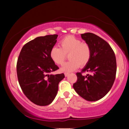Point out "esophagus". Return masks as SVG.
<instances>
[{"instance_id":"esophagus-1","label":"esophagus","mask_w":129,"mask_h":129,"mask_svg":"<svg viewBox=\"0 0 129 129\" xmlns=\"http://www.w3.org/2000/svg\"><path fill=\"white\" fill-rule=\"evenodd\" d=\"M69 73H64V75H65V76H67L69 75Z\"/></svg>"}]
</instances>
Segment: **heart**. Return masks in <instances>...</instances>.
I'll return each instance as SVG.
<instances>
[{
    "label": "heart",
    "mask_w": 129,
    "mask_h": 129,
    "mask_svg": "<svg viewBox=\"0 0 129 129\" xmlns=\"http://www.w3.org/2000/svg\"><path fill=\"white\" fill-rule=\"evenodd\" d=\"M60 47L54 46L50 50V56L57 65H62L69 55L70 60L63 63L61 70L70 72L86 66L92 55V50L88 43L73 36H67L60 41Z\"/></svg>",
    "instance_id": "1"
}]
</instances>
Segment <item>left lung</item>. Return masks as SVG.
I'll use <instances>...</instances> for the list:
<instances>
[{
  "instance_id": "1",
  "label": "left lung",
  "mask_w": 129,
  "mask_h": 129,
  "mask_svg": "<svg viewBox=\"0 0 129 129\" xmlns=\"http://www.w3.org/2000/svg\"><path fill=\"white\" fill-rule=\"evenodd\" d=\"M82 38L91 46L92 55L89 63L77 73L73 88L85 100L94 102L103 98L109 91L115 79L117 61L115 53L108 43L95 34H82ZM90 72L85 77L83 72Z\"/></svg>"
}]
</instances>
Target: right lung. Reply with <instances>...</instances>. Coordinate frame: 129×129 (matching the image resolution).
Returning a JSON list of instances; mask_svg holds the SVG:
<instances>
[{"label": "right lung", "instance_id": "obj_1", "mask_svg": "<svg viewBox=\"0 0 129 129\" xmlns=\"http://www.w3.org/2000/svg\"><path fill=\"white\" fill-rule=\"evenodd\" d=\"M58 35L39 37L24 45L17 62L18 80L23 93L38 106H47L55 98L63 73L49 74L59 67L52 60L50 52Z\"/></svg>", "mask_w": 129, "mask_h": 129}]
</instances>
